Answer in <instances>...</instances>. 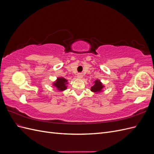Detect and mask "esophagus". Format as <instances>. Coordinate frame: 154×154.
Returning a JSON list of instances; mask_svg holds the SVG:
<instances>
[{
	"mask_svg": "<svg viewBox=\"0 0 154 154\" xmlns=\"http://www.w3.org/2000/svg\"><path fill=\"white\" fill-rule=\"evenodd\" d=\"M77 77H78V78H82L83 77L82 73H78V74H77Z\"/></svg>",
	"mask_w": 154,
	"mask_h": 154,
	"instance_id": "esophagus-1",
	"label": "esophagus"
}]
</instances>
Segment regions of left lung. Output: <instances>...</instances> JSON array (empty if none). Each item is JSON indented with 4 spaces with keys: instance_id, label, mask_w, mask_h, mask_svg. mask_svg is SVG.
<instances>
[{
    "instance_id": "obj_1",
    "label": "left lung",
    "mask_w": 154,
    "mask_h": 154,
    "mask_svg": "<svg viewBox=\"0 0 154 154\" xmlns=\"http://www.w3.org/2000/svg\"><path fill=\"white\" fill-rule=\"evenodd\" d=\"M103 87V85L101 84V83L100 81L96 80L95 84L91 87V91L92 92H98L101 91Z\"/></svg>"
}]
</instances>
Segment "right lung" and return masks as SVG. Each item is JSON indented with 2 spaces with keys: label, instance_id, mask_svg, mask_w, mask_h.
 <instances>
[{
  "label": "right lung",
  "instance_id": "1",
  "mask_svg": "<svg viewBox=\"0 0 154 154\" xmlns=\"http://www.w3.org/2000/svg\"><path fill=\"white\" fill-rule=\"evenodd\" d=\"M67 80L63 78H58V80L55 83H54V86L57 87L58 88V89L60 91H63L65 89H66V84H67Z\"/></svg>",
  "mask_w": 154,
  "mask_h": 154
}]
</instances>
